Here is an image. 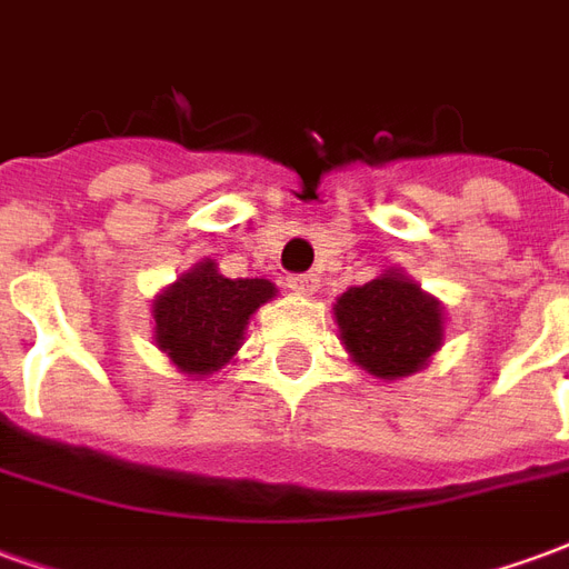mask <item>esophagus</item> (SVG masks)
I'll list each match as a JSON object with an SVG mask.
<instances>
[{
  "instance_id": "34e87169",
  "label": "esophagus",
  "mask_w": 569,
  "mask_h": 569,
  "mask_svg": "<svg viewBox=\"0 0 569 569\" xmlns=\"http://www.w3.org/2000/svg\"><path fill=\"white\" fill-rule=\"evenodd\" d=\"M286 286L296 292V296H313L320 289V277L317 273H289Z\"/></svg>"
}]
</instances>
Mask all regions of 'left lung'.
Segmentation results:
<instances>
[{
	"label": "left lung",
	"mask_w": 569,
	"mask_h": 569,
	"mask_svg": "<svg viewBox=\"0 0 569 569\" xmlns=\"http://www.w3.org/2000/svg\"><path fill=\"white\" fill-rule=\"evenodd\" d=\"M335 320L359 366L387 381L423 369L441 345L439 305L399 273L347 289Z\"/></svg>",
	"instance_id": "8db88e82"
}]
</instances>
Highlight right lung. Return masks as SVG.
Listing matches in <instances>:
<instances>
[{
  "instance_id": "obj_1",
  "label": "right lung",
  "mask_w": 569,
  "mask_h": 569,
  "mask_svg": "<svg viewBox=\"0 0 569 569\" xmlns=\"http://www.w3.org/2000/svg\"><path fill=\"white\" fill-rule=\"evenodd\" d=\"M268 298V280H231L200 261L154 301V341L188 375H210L234 357L249 317Z\"/></svg>"
}]
</instances>
